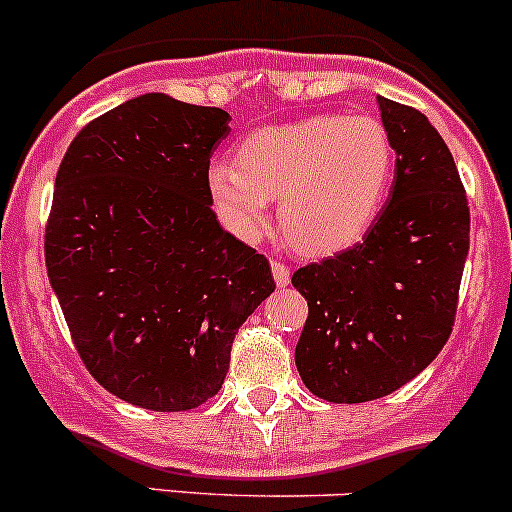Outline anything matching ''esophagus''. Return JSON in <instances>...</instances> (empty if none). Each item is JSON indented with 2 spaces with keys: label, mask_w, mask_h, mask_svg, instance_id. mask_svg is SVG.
Returning <instances> with one entry per match:
<instances>
[{
  "label": "esophagus",
  "mask_w": 512,
  "mask_h": 512,
  "mask_svg": "<svg viewBox=\"0 0 512 512\" xmlns=\"http://www.w3.org/2000/svg\"><path fill=\"white\" fill-rule=\"evenodd\" d=\"M271 271H273V278H276V286L283 288L291 283V268H288L283 261H278V258H273L271 261Z\"/></svg>",
  "instance_id": "34e87169"
}]
</instances>
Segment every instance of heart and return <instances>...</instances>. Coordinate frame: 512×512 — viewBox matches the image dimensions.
Listing matches in <instances>:
<instances>
[{
	"instance_id": "obj_1",
	"label": "heart",
	"mask_w": 512,
	"mask_h": 512,
	"mask_svg": "<svg viewBox=\"0 0 512 512\" xmlns=\"http://www.w3.org/2000/svg\"><path fill=\"white\" fill-rule=\"evenodd\" d=\"M394 170V147L367 115H310L246 135L234 162H212L207 194L221 224L244 241L266 231L273 197L295 249L333 254L377 219Z\"/></svg>"
}]
</instances>
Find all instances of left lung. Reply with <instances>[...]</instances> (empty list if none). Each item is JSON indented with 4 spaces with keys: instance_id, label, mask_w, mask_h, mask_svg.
<instances>
[{
    "instance_id": "left-lung-1",
    "label": "left lung",
    "mask_w": 512,
    "mask_h": 512,
    "mask_svg": "<svg viewBox=\"0 0 512 512\" xmlns=\"http://www.w3.org/2000/svg\"><path fill=\"white\" fill-rule=\"evenodd\" d=\"M394 184L360 244L308 263L293 286L308 300L295 345L305 387L335 404L392 394L449 340L468 256L466 189L424 113L379 98Z\"/></svg>"
}]
</instances>
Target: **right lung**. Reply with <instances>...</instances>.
<instances>
[{"mask_svg": "<svg viewBox=\"0 0 512 512\" xmlns=\"http://www.w3.org/2000/svg\"><path fill=\"white\" fill-rule=\"evenodd\" d=\"M229 120L145 93L91 120L56 175L51 288L86 370L135 407L212 399L236 333L276 288L266 256L221 229L209 202Z\"/></svg>", "mask_w": 512, "mask_h": 512, "instance_id": "add662e5", "label": "right lung"}]
</instances>
